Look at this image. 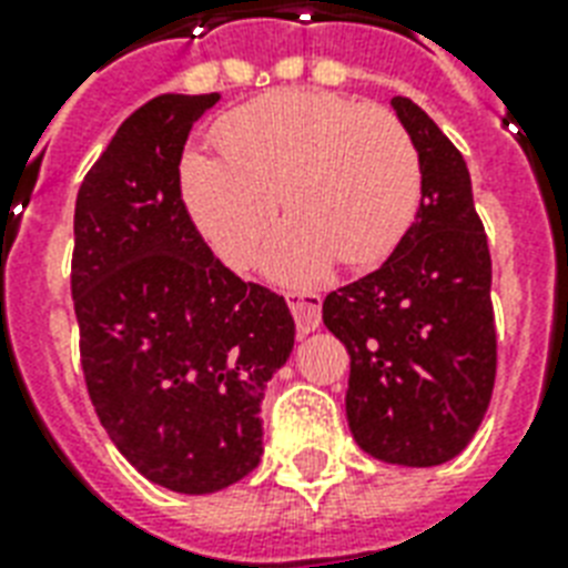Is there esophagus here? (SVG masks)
<instances>
[{
    "mask_svg": "<svg viewBox=\"0 0 568 568\" xmlns=\"http://www.w3.org/2000/svg\"><path fill=\"white\" fill-rule=\"evenodd\" d=\"M288 310H292L297 329L312 333L321 324V294L318 292H288Z\"/></svg>",
    "mask_w": 568,
    "mask_h": 568,
    "instance_id": "34e87169",
    "label": "esophagus"
}]
</instances>
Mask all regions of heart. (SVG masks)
Wrapping results in <instances>:
<instances>
[{
  "mask_svg": "<svg viewBox=\"0 0 568 568\" xmlns=\"http://www.w3.org/2000/svg\"><path fill=\"white\" fill-rule=\"evenodd\" d=\"M221 155L182 159V196L196 230L232 267H250L276 223H292L267 267L306 283L333 262L372 267L395 253L422 205V155L409 129L379 105L329 91H274L214 132Z\"/></svg>",
  "mask_w": 568,
  "mask_h": 568,
  "instance_id": "b5f03b06",
  "label": "heart"
}]
</instances>
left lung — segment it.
<instances>
[{
    "label": "left lung",
    "mask_w": 568,
    "mask_h": 568,
    "mask_svg": "<svg viewBox=\"0 0 568 568\" xmlns=\"http://www.w3.org/2000/svg\"><path fill=\"white\" fill-rule=\"evenodd\" d=\"M422 155V205L395 253L324 301L351 354L347 424L395 466H439L466 448L493 397V258L466 159L427 111L392 100Z\"/></svg>",
    "instance_id": "left-lung-1"
}]
</instances>
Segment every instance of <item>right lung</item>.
Listing matches in <instances>:
<instances>
[{
  "instance_id": "right-lung-1",
  "label": "right lung",
  "mask_w": 568,
  "mask_h": 568,
  "mask_svg": "<svg viewBox=\"0 0 568 568\" xmlns=\"http://www.w3.org/2000/svg\"><path fill=\"white\" fill-rule=\"evenodd\" d=\"M217 100L162 93L132 111L73 217L70 292L97 418L146 480L185 495L258 466V404L294 347L285 297L232 274L182 200V150Z\"/></svg>"
}]
</instances>
